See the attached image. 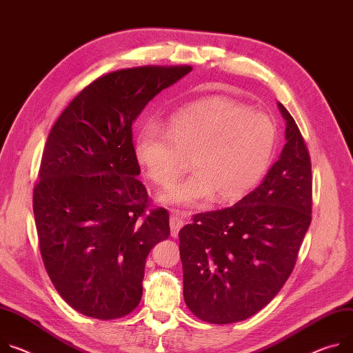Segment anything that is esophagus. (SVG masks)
I'll use <instances>...</instances> for the list:
<instances>
[{
	"label": "esophagus",
	"mask_w": 353,
	"mask_h": 353,
	"mask_svg": "<svg viewBox=\"0 0 353 353\" xmlns=\"http://www.w3.org/2000/svg\"><path fill=\"white\" fill-rule=\"evenodd\" d=\"M185 214L179 211V210H173L172 211V216H170V228H172V236H177L180 228L184 225L185 221Z\"/></svg>",
	"instance_id": "1"
}]
</instances>
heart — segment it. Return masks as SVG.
Returning a JSON list of instances; mask_svg holds the SVG:
<instances>
[{"label": "heart", "mask_w": 353, "mask_h": 353, "mask_svg": "<svg viewBox=\"0 0 353 353\" xmlns=\"http://www.w3.org/2000/svg\"><path fill=\"white\" fill-rule=\"evenodd\" d=\"M276 145L273 121L225 99L196 103L174 114L166 131L143 126L135 157L145 176L170 185L191 159L194 173L170 187L160 200L177 207H197L216 196L232 201L245 196L266 172Z\"/></svg>", "instance_id": "heart-1"}]
</instances>
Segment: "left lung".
Listing matches in <instances>:
<instances>
[{"mask_svg": "<svg viewBox=\"0 0 353 353\" xmlns=\"http://www.w3.org/2000/svg\"><path fill=\"white\" fill-rule=\"evenodd\" d=\"M287 143L263 183L232 207L191 216L179 232L184 301L210 324L268 305L290 277L311 223V159L283 104Z\"/></svg>", "mask_w": 353, "mask_h": 353, "instance_id": "8db88e82", "label": "left lung"}]
</instances>
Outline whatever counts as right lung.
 Segmentation results:
<instances>
[{"mask_svg":"<svg viewBox=\"0 0 353 353\" xmlns=\"http://www.w3.org/2000/svg\"><path fill=\"white\" fill-rule=\"evenodd\" d=\"M191 66H141L100 76L83 88L49 132L34 185L45 269L72 308L110 321L142 299L149 252L169 238V212L152 207L132 123Z\"/></svg>","mask_w":353,"mask_h":353,"instance_id":"add662e5","label":"right lung"}]
</instances>
